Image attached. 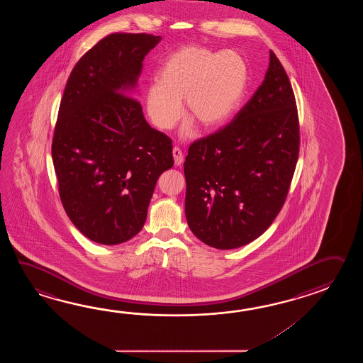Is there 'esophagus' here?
<instances>
[{"mask_svg":"<svg viewBox=\"0 0 363 363\" xmlns=\"http://www.w3.org/2000/svg\"><path fill=\"white\" fill-rule=\"evenodd\" d=\"M172 155H174V161H175L177 166H180L182 163L184 162V155H183V152H182L180 147H174L172 149Z\"/></svg>","mask_w":363,"mask_h":363,"instance_id":"obj_1","label":"esophagus"}]
</instances>
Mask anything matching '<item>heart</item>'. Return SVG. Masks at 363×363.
Returning a JSON list of instances; mask_svg holds the SVG:
<instances>
[{
    "mask_svg": "<svg viewBox=\"0 0 363 363\" xmlns=\"http://www.w3.org/2000/svg\"><path fill=\"white\" fill-rule=\"evenodd\" d=\"M247 83V65L235 50L214 53L208 48H182L166 60L158 84L147 88L145 108L161 131L175 127L185 111L203 130H216L239 105ZM185 135L192 133L188 124Z\"/></svg>",
    "mask_w": 363,
    "mask_h": 363,
    "instance_id": "obj_1",
    "label": "heart"
}]
</instances>
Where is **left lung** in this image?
<instances>
[{"mask_svg":"<svg viewBox=\"0 0 363 363\" xmlns=\"http://www.w3.org/2000/svg\"><path fill=\"white\" fill-rule=\"evenodd\" d=\"M298 152L294 89L271 50L262 84L233 121L188 149L185 216L194 236L216 249L259 238L286 202Z\"/></svg>","mask_w":363,"mask_h":363,"instance_id":"8db88e82","label":"left lung"}]
</instances>
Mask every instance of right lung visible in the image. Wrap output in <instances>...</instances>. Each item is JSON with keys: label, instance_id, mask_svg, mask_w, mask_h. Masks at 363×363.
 Segmentation results:
<instances>
[{"label": "right lung", "instance_id": "add662e5", "mask_svg": "<svg viewBox=\"0 0 363 363\" xmlns=\"http://www.w3.org/2000/svg\"><path fill=\"white\" fill-rule=\"evenodd\" d=\"M161 38L116 32L69 74L52 143L62 205L85 238L116 245L138 235L155 183L174 164L170 138L130 94Z\"/></svg>", "mask_w": 363, "mask_h": 363}]
</instances>
